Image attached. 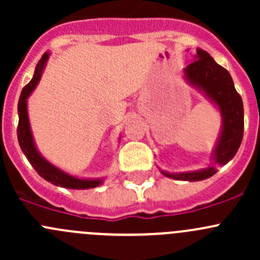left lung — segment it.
Wrapping results in <instances>:
<instances>
[{"label": "left lung", "mask_w": 260, "mask_h": 260, "mask_svg": "<svg viewBox=\"0 0 260 260\" xmlns=\"http://www.w3.org/2000/svg\"><path fill=\"white\" fill-rule=\"evenodd\" d=\"M193 59L195 60L183 69L185 79L217 107L221 114V129L211 153L212 165H209L206 169L187 172H167L159 170L166 177L181 181H201L216 174V165L224 166L234 158L244 133L243 101L235 89L232 75L204 50L196 49Z\"/></svg>", "instance_id": "obj_1"}]
</instances>
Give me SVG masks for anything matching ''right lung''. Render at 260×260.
<instances>
[{
    "mask_svg": "<svg viewBox=\"0 0 260 260\" xmlns=\"http://www.w3.org/2000/svg\"><path fill=\"white\" fill-rule=\"evenodd\" d=\"M49 52H45L40 61L36 65L35 73L30 83L22 89L18 101L17 111H18V127H17V140L20 143L21 149L26 158L28 159L34 169L36 170L39 175L43 179H45L52 185L60 186L65 188H73V190H86V188H94L96 186L102 185L104 179H80V177L73 176L68 172L62 171L59 167L50 164L46 158H44L43 154L36 148L35 141H34L32 132H31L30 120L27 114V98L31 95L35 88L38 86L39 81L41 79L44 69L46 67V62L49 59Z\"/></svg>",
    "mask_w": 260,
    "mask_h": 260,
    "instance_id": "1",
    "label": "right lung"
}]
</instances>
